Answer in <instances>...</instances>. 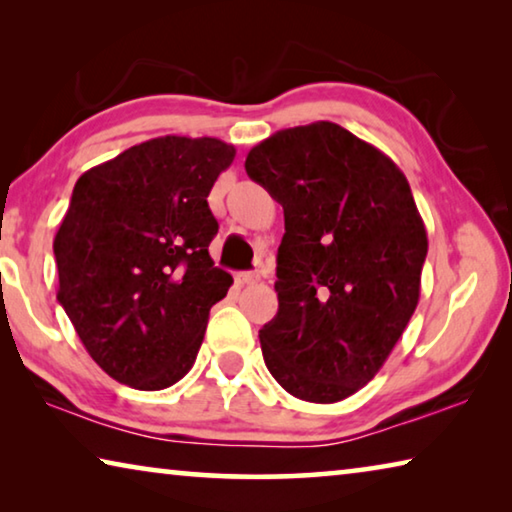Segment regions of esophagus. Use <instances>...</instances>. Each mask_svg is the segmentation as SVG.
I'll return each mask as SVG.
<instances>
[{
	"label": "esophagus",
	"instance_id": "1",
	"mask_svg": "<svg viewBox=\"0 0 512 512\" xmlns=\"http://www.w3.org/2000/svg\"><path fill=\"white\" fill-rule=\"evenodd\" d=\"M237 284H241V287H246V284H255L259 280L257 273H237Z\"/></svg>",
	"mask_w": 512,
	"mask_h": 512
}]
</instances>
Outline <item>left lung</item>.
Returning <instances> with one entry per match:
<instances>
[{
  "label": "left lung",
  "instance_id": "obj_1",
  "mask_svg": "<svg viewBox=\"0 0 512 512\" xmlns=\"http://www.w3.org/2000/svg\"><path fill=\"white\" fill-rule=\"evenodd\" d=\"M246 173L284 210L280 307L259 329L266 368L298 400L341 402L377 375L418 307L429 241L409 180L332 121L266 137Z\"/></svg>",
  "mask_w": 512,
  "mask_h": 512
}]
</instances>
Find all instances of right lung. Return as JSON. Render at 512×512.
Instances as JSON below:
<instances>
[{
	"label": "right lung",
	"mask_w": 512,
	"mask_h": 512,
	"mask_svg": "<svg viewBox=\"0 0 512 512\" xmlns=\"http://www.w3.org/2000/svg\"><path fill=\"white\" fill-rule=\"evenodd\" d=\"M235 155L216 137L164 135L76 180L54 239L58 302L119 384L162 391L192 370L232 284L207 250V196Z\"/></svg>",
	"instance_id": "right-lung-1"
}]
</instances>
